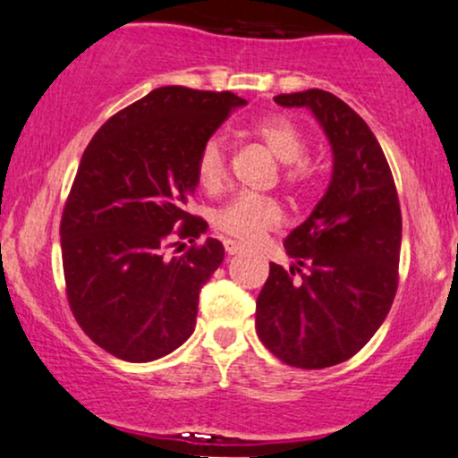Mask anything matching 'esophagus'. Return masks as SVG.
Returning <instances> with one entry per match:
<instances>
[{"label": "esophagus", "instance_id": "obj_1", "mask_svg": "<svg viewBox=\"0 0 458 458\" xmlns=\"http://www.w3.org/2000/svg\"><path fill=\"white\" fill-rule=\"evenodd\" d=\"M242 249H244V246L240 242H235V240H225V250H227L229 255L242 253Z\"/></svg>", "mask_w": 458, "mask_h": 458}]
</instances>
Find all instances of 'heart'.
<instances>
[{"instance_id": "heart-1", "label": "heart", "mask_w": 458, "mask_h": 458, "mask_svg": "<svg viewBox=\"0 0 458 458\" xmlns=\"http://www.w3.org/2000/svg\"><path fill=\"white\" fill-rule=\"evenodd\" d=\"M253 133L268 147V151L285 166V179L298 186L307 177V168L301 160L307 153L305 133L296 123L285 116H270L253 127ZM197 179L205 190H218L227 179V162L220 138H208L197 156ZM281 220V208L270 199L240 194L216 214V225L225 233L238 240H255L261 231L275 227Z\"/></svg>"}]
</instances>
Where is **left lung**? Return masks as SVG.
<instances>
[{
    "label": "left lung",
    "mask_w": 458,
    "mask_h": 458,
    "mask_svg": "<svg viewBox=\"0 0 458 458\" xmlns=\"http://www.w3.org/2000/svg\"><path fill=\"white\" fill-rule=\"evenodd\" d=\"M275 101L316 116L333 173L325 197L284 242L296 266L287 272L270 264L257 296V335L287 366L331 368L366 346L394 302L403 242L398 194L377 136L351 106L320 89Z\"/></svg>",
    "instance_id": "1"
}]
</instances>
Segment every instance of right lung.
Returning <instances> with one entry per match:
<instances>
[{"label":"right lung","mask_w":458,"mask_h":458,"mask_svg":"<svg viewBox=\"0 0 458 458\" xmlns=\"http://www.w3.org/2000/svg\"><path fill=\"white\" fill-rule=\"evenodd\" d=\"M242 106L233 92L162 86L112 116L81 156L60 223L66 294L86 335L123 361H156L192 335L225 246L166 249L208 231L186 209L197 156Z\"/></svg>","instance_id":"add662e5"}]
</instances>
